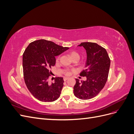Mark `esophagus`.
<instances>
[{
  "instance_id": "esophagus-1",
  "label": "esophagus",
  "mask_w": 134,
  "mask_h": 134,
  "mask_svg": "<svg viewBox=\"0 0 134 134\" xmlns=\"http://www.w3.org/2000/svg\"><path fill=\"white\" fill-rule=\"evenodd\" d=\"M69 78H66V77H65V78H64V81H66Z\"/></svg>"
}]
</instances>
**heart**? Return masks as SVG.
I'll return each mask as SVG.
<instances>
[{
    "label": "heart",
    "mask_w": 134,
    "mask_h": 134,
    "mask_svg": "<svg viewBox=\"0 0 134 134\" xmlns=\"http://www.w3.org/2000/svg\"><path fill=\"white\" fill-rule=\"evenodd\" d=\"M70 57L71 58L72 60H73L74 59H78V60L79 59V58H80V56H79V54L78 53V52H76L75 51H72L70 53ZM59 59V58L58 59ZM65 73L66 75H69L70 74V71H68V70H66L65 72Z\"/></svg>",
    "instance_id": "1"
}]
</instances>
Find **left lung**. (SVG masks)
I'll return each mask as SVG.
<instances>
[{"label": "left lung", "mask_w": 134, "mask_h": 134, "mask_svg": "<svg viewBox=\"0 0 134 134\" xmlns=\"http://www.w3.org/2000/svg\"><path fill=\"white\" fill-rule=\"evenodd\" d=\"M78 46L86 50L87 60L85 69L80 75L86 80L76 79L74 94L80 99H90L96 96L103 88L107 80L110 59L105 48L93 42H82Z\"/></svg>", "instance_id": "obj_1"}]
</instances>
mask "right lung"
<instances>
[{"mask_svg": "<svg viewBox=\"0 0 134 134\" xmlns=\"http://www.w3.org/2000/svg\"><path fill=\"white\" fill-rule=\"evenodd\" d=\"M54 42L39 40L30 43L23 54L24 79L28 90L42 102H53L59 98L64 82L57 77L49 84L50 69L56 63L55 57L69 49Z\"/></svg>", "mask_w": 134, "mask_h": 134, "instance_id": "right-lung-1", "label": "right lung"}]
</instances>
